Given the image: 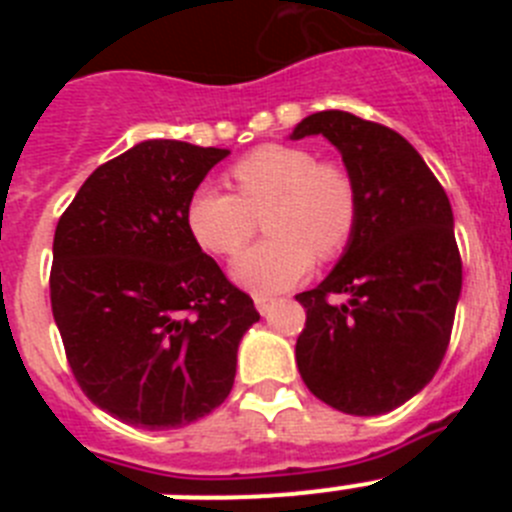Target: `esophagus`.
Wrapping results in <instances>:
<instances>
[{
	"instance_id": "34e87169",
	"label": "esophagus",
	"mask_w": 512,
	"mask_h": 512,
	"mask_svg": "<svg viewBox=\"0 0 512 512\" xmlns=\"http://www.w3.org/2000/svg\"><path fill=\"white\" fill-rule=\"evenodd\" d=\"M253 302H256V310H259L261 315H269L271 305H274V300H271V297H266V295H256V297H253Z\"/></svg>"
}]
</instances>
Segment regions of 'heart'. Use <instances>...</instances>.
I'll use <instances>...</instances> for the list:
<instances>
[{"instance_id": "obj_1", "label": "heart", "mask_w": 512, "mask_h": 512, "mask_svg": "<svg viewBox=\"0 0 512 512\" xmlns=\"http://www.w3.org/2000/svg\"><path fill=\"white\" fill-rule=\"evenodd\" d=\"M235 194L202 184L187 202V228L212 256H235L264 215L271 235L243 251L230 266L241 287L274 295L295 287L312 259H336L359 220L354 176L338 161H318L305 146H259L230 169Z\"/></svg>"}]
</instances>
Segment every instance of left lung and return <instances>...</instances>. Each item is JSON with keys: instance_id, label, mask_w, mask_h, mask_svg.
<instances>
[{"instance_id": "1", "label": "left lung", "mask_w": 512, "mask_h": 512, "mask_svg": "<svg viewBox=\"0 0 512 512\" xmlns=\"http://www.w3.org/2000/svg\"><path fill=\"white\" fill-rule=\"evenodd\" d=\"M307 135L338 148L359 192V220L333 271L297 295L307 310L297 369L330 408L390 413L431 382L449 348L461 295L454 212L395 130L325 110L297 122L289 138Z\"/></svg>"}]
</instances>
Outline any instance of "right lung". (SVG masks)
<instances>
[{"mask_svg":"<svg viewBox=\"0 0 512 512\" xmlns=\"http://www.w3.org/2000/svg\"><path fill=\"white\" fill-rule=\"evenodd\" d=\"M228 148L143 140L99 166L53 238L51 307L84 395L169 431L233 390L238 343L261 318L187 228V202Z\"/></svg>","mask_w":512,"mask_h":512,"instance_id":"obj_1","label":"right lung"}]
</instances>
